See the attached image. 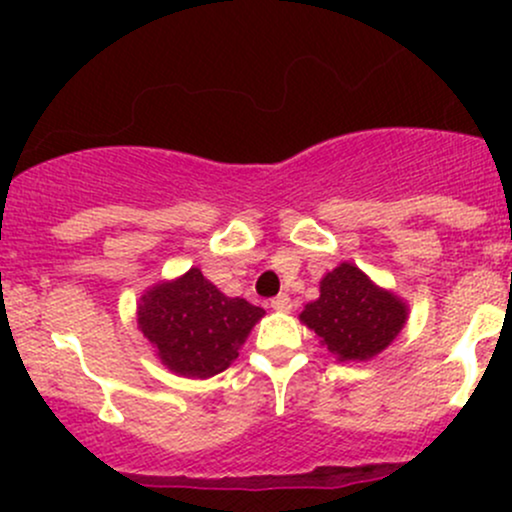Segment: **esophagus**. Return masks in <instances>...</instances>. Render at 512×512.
I'll list each match as a JSON object with an SVG mask.
<instances>
[{
  "instance_id": "34e87169",
  "label": "esophagus",
  "mask_w": 512,
  "mask_h": 512,
  "mask_svg": "<svg viewBox=\"0 0 512 512\" xmlns=\"http://www.w3.org/2000/svg\"><path fill=\"white\" fill-rule=\"evenodd\" d=\"M274 310H291V298L286 296V293H279V296H274L272 301H269Z\"/></svg>"
}]
</instances>
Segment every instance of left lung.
I'll return each mask as SVG.
<instances>
[{"mask_svg":"<svg viewBox=\"0 0 512 512\" xmlns=\"http://www.w3.org/2000/svg\"><path fill=\"white\" fill-rule=\"evenodd\" d=\"M301 320L339 361H368L402 330L407 305L344 262L320 281V298L305 305Z\"/></svg>","mask_w":512,"mask_h":512,"instance_id":"left-lung-1","label":"left lung"}]
</instances>
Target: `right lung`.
<instances>
[{
    "mask_svg": "<svg viewBox=\"0 0 512 512\" xmlns=\"http://www.w3.org/2000/svg\"><path fill=\"white\" fill-rule=\"evenodd\" d=\"M264 315L245 298H228L190 269L173 284H158L139 303V327L170 370L190 378L221 373Z\"/></svg>",
    "mask_w": 512,
    "mask_h": 512,
    "instance_id": "obj_1",
    "label": "right lung"
}]
</instances>
